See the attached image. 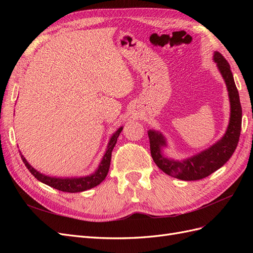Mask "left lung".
I'll use <instances>...</instances> for the list:
<instances>
[{"label": "left lung", "instance_id": "obj_1", "mask_svg": "<svg viewBox=\"0 0 253 253\" xmlns=\"http://www.w3.org/2000/svg\"><path fill=\"white\" fill-rule=\"evenodd\" d=\"M213 60L226 82L230 100V121L221 139L197 155L179 162L168 158L163 154V148L167 147V141L162 133L154 129L148 132L151 155L154 163L166 174L181 180H198L215 172L232 156L239 143L242 127V106L239 90L234 83L230 65L223 55L218 51H214Z\"/></svg>", "mask_w": 253, "mask_h": 253}]
</instances>
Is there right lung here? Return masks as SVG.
Masks as SVG:
<instances>
[{
    "instance_id": "add662e5",
    "label": "right lung",
    "mask_w": 253,
    "mask_h": 253,
    "mask_svg": "<svg viewBox=\"0 0 253 253\" xmlns=\"http://www.w3.org/2000/svg\"><path fill=\"white\" fill-rule=\"evenodd\" d=\"M122 131V126L119 127L116 132L113 134L111 137L110 142L108 144V149H106L105 154L102 157V160L100 165H99L98 169L95 171V173L87 175V176H83V177H73V178H59V177H50V176L44 175L40 173L39 171H37L36 169L30 166L25 157L21 154V158L23 160V163L25 164L26 168L29 170V172L32 173L35 177L53 189H57L59 191H63V192H68V193H77V192H82V191H85L88 189L94 188L98 186L99 183L104 180V178L108 175L109 169H110V165H111V157H112V151L115 147V144L117 142V138L119 134Z\"/></svg>"
}]
</instances>
